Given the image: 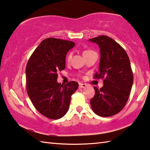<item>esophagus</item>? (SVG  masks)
<instances>
[{
    "instance_id": "1",
    "label": "esophagus",
    "mask_w": 150,
    "mask_h": 150,
    "mask_svg": "<svg viewBox=\"0 0 150 150\" xmlns=\"http://www.w3.org/2000/svg\"><path fill=\"white\" fill-rule=\"evenodd\" d=\"M87 86V84H85V83H79V87L80 88H84Z\"/></svg>"
}]
</instances>
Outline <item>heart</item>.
<instances>
[{"label":"heart","instance_id":"1","mask_svg":"<svg viewBox=\"0 0 150 150\" xmlns=\"http://www.w3.org/2000/svg\"><path fill=\"white\" fill-rule=\"evenodd\" d=\"M89 51H89V50H88V51H85L83 52V53H87V52H89ZM71 53H69L67 54V59H67V61H69L70 59H71Z\"/></svg>","mask_w":150,"mask_h":150}]
</instances>
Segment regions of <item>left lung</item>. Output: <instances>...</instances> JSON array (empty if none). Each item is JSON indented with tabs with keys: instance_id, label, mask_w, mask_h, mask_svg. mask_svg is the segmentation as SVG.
<instances>
[{
	"instance_id": "left-lung-1",
	"label": "left lung",
	"mask_w": 150,
	"mask_h": 150,
	"mask_svg": "<svg viewBox=\"0 0 150 150\" xmlns=\"http://www.w3.org/2000/svg\"><path fill=\"white\" fill-rule=\"evenodd\" d=\"M89 40L100 48L99 72L94 78H104L103 87H94L96 93L90 104L97 115L110 117L122 111L129 98L134 81L129 59L122 47L110 37L101 35Z\"/></svg>"
}]
</instances>
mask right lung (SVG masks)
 Masks as SVG:
<instances>
[{"instance_id":"obj_1","label":"right lung","mask_w":150,"mask_h":150,"mask_svg":"<svg viewBox=\"0 0 150 150\" xmlns=\"http://www.w3.org/2000/svg\"><path fill=\"white\" fill-rule=\"evenodd\" d=\"M75 45L55 38L45 39L33 52L26 67L28 96L37 110L51 120L65 115L71 97L79 87L75 81L65 85L57 82L58 72L65 69L67 53Z\"/></svg>"}]
</instances>
